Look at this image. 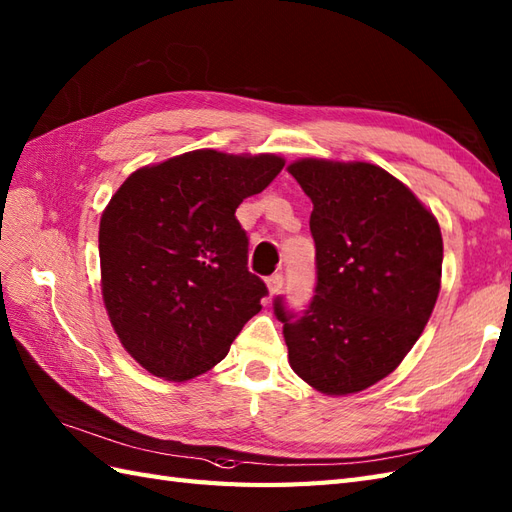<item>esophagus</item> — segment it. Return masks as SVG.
<instances>
[{
    "mask_svg": "<svg viewBox=\"0 0 512 512\" xmlns=\"http://www.w3.org/2000/svg\"><path fill=\"white\" fill-rule=\"evenodd\" d=\"M267 286H269V295H278L284 286L282 273H273L271 278H267Z\"/></svg>",
    "mask_w": 512,
    "mask_h": 512,
    "instance_id": "34e87169",
    "label": "esophagus"
}]
</instances>
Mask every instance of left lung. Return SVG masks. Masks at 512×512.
Instances as JSON below:
<instances>
[{"instance_id": "8db88e82", "label": "left lung", "mask_w": 512, "mask_h": 512, "mask_svg": "<svg viewBox=\"0 0 512 512\" xmlns=\"http://www.w3.org/2000/svg\"><path fill=\"white\" fill-rule=\"evenodd\" d=\"M313 199L315 295L302 313L273 299L291 367L328 395L376 384L421 336L441 289L439 223L410 189L369 162L297 160Z\"/></svg>"}]
</instances>
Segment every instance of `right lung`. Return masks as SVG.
<instances>
[{
	"label": "right lung",
	"mask_w": 512,
	"mask_h": 512,
	"mask_svg": "<svg viewBox=\"0 0 512 512\" xmlns=\"http://www.w3.org/2000/svg\"><path fill=\"white\" fill-rule=\"evenodd\" d=\"M284 167L273 154L197 149L143 167L99 223L102 293L128 354L165 380H189L226 358L260 310L267 284L247 269L245 197Z\"/></svg>",
	"instance_id": "1"
}]
</instances>
